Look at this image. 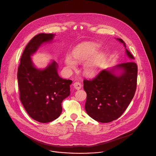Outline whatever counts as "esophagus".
<instances>
[{"label":"esophagus","mask_w":156,"mask_h":156,"mask_svg":"<svg viewBox=\"0 0 156 156\" xmlns=\"http://www.w3.org/2000/svg\"><path fill=\"white\" fill-rule=\"evenodd\" d=\"M73 86L76 89V90H78L81 87V84L80 82H75L73 83Z\"/></svg>","instance_id":"esophagus-1"}]
</instances>
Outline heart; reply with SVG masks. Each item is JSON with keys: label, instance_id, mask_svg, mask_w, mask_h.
Listing matches in <instances>:
<instances>
[{"label": "heart", "instance_id": "obj_1", "mask_svg": "<svg viewBox=\"0 0 156 156\" xmlns=\"http://www.w3.org/2000/svg\"><path fill=\"white\" fill-rule=\"evenodd\" d=\"M99 49V44L86 42L79 44L73 51L72 55L76 62L80 63H85L84 72L87 76H93L98 74L105 62V55L102 52H98ZM65 62L69 69L73 70L76 69V62L72 57L66 56Z\"/></svg>", "mask_w": 156, "mask_h": 156}]
</instances>
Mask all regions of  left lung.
<instances>
[{
    "mask_svg": "<svg viewBox=\"0 0 156 156\" xmlns=\"http://www.w3.org/2000/svg\"><path fill=\"white\" fill-rule=\"evenodd\" d=\"M117 39L126 44L122 39ZM131 59L134 57L126 49ZM115 69H122V73L116 76ZM138 66L134 62L117 65L109 70H103L92 80H84L83 88L87 94L85 109L94 120L108 123L119 119L125 111L135 96L137 85Z\"/></svg>",
    "mask_w": 156,
    "mask_h": 156,
    "instance_id": "obj_1",
    "label": "left lung"
}]
</instances>
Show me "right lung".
<instances>
[{
    "instance_id": "1",
    "label": "right lung",
    "mask_w": 156,
    "mask_h": 156,
    "mask_svg": "<svg viewBox=\"0 0 156 156\" xmlns=\"http://www.w3.org/2000/svg\"><path fill=\"white\" fill-rule=\"evenodd\" d=\"M53 34L40 33L27 45L20 59L17 78L20 99L28 114L34 120L48 123L62 113V102L70 95L72 81L60 78L58 65L53 61L46 69L34 66L30 56L44 42L51 41Z\"/></svg>"
}]
</instances>
